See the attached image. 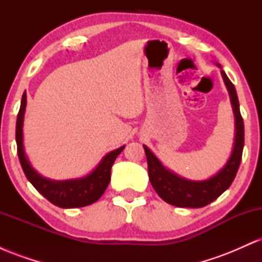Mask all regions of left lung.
<instances>
[{
  "label": "left lung",
  "mask_w": 262,
  "mask_h": 262,
  "mask_svg": "<svg viewBox=\"0 0 262 262\" xmlns=\"http://www.w3.org/2000/svg\"><path fill=\"white\" fill-rule=\"evenodd\" d=\"M218 66L221 65L218 64ZM221 73L229 92L231 107H233L234 117H235V141H234L233 151H231L229 160L224 165L223 169L219 170L217 175L204 181H191V180L182 179L167 170L160 160L150 151L148 146L144 145L146 161H148L150 183L156 193L165 202L172 206L187 207V208H201V207L207 206L229 188L240 166L243 148H244V122L240 114L235 87L228 79L224 71H221Z\"/></svg>",
  "instance_id": "8db88e82"
}]
</instances>
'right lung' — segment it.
<instances>
[{"label":"right lung","mask_w":262,"mask_h":262,"mask_svg":"<svg viewBox=\"0 0 262 262\" xmlns=\"http://www.w3.org/2000/svg\"><path fill=\"white\" fill-rule=\"evenodd\" d=\"M27 106V95L26 92L22 96L19 112L17 116L16 125V141H17V152L22 169L28 181L34 186L35 189L60 208H77V207H85L89 204L95 203L101 198L103 192L106 191L108 183L111 181V169L114 160L117 159L124 149V145L121 148L113 150L102 159L91 173L81 179L65 180V181H54V180L45 179L40 176L29 164L28 159L25 154L23 148V119Z\"/></svg>","instance_id":"1"}]
</instances>
